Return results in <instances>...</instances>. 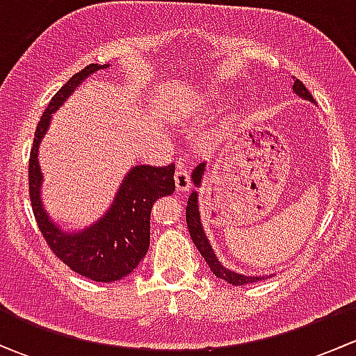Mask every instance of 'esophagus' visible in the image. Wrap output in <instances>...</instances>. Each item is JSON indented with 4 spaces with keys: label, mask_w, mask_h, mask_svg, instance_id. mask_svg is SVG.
I'll return each instance as SVG.
<instances>
[{
    "label": "esophagus",
    "mask_w": 356,
    "mask_h": 356,
    "mask_svg": "<svg viewBox=\"0 0 356 356\" xmlns=\"http://www.w3.org/2000/svg\"><path fill=\"white\" fill-rule=\"evenodd\" d=\"M174 179H175V188H177V191L181 193L189 191V188H191V177H189V172L186 170L184 165H179Z\"/></svg>",
    "instance_id": "34e87169"
}]
</instances>
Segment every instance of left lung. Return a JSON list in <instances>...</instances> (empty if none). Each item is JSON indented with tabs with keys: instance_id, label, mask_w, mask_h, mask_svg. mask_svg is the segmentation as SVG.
Instances as JSON below:
<instances>
[{
	"instance_id": "8db88e82",
	"label": "left lung",
	"mask_w": 356,
	"mask_h": 356,
	"mask_svg": "<svg viewBox=\"0 0 356 356\" xmlns=\"http://www.w3.org/2000/svg\"><path fill=\"white\" fill-rule=\"evenodd\" d=\"M293 91L296 92L300 98L315 103L314 96L310 95V91L305 88V84L300 81V79H296V81H294ZM203 174H204V163H200L198 167L193 170V175H191V179H193V182H195L196 188H200ZM186 222H188V229H189V234H191L193 243H195V246L198 248L201 257L204 258V261L208 264L210 270L213 272L218 279H224V281H227L229 284H232V286H245V284H250V282L260 281L261 279L260 275L257 277V275H245V274H239V272L229 270V268H225L224 265L218 261V258L215 257V251L211 250V245L208 243L207 234H204V231H203V225H201L200 208H198V193L196 191H193L191 195H189L188 207H186Z\"/></svg>"
}]
</instances>
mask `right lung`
Returning <instances> with one entry per match:
<instances>
[{
	"label": "right lung",
	"mask_w": 356,
	"mask_h": 356,
	"mask_svg": "<svg viewBox=\"0 0 356 356\" xmlns=\"http://www.w3.org/2000/svg\"><path fill=\"white\" fill-rule=\"evenodd\" d=\"M110 65L84 67L56 92L42 113L29 158V196L42 238L53 253L74 272L96 282H113L131 274L149 248V215L153 203L175 191V165H138L127 172L110 210L82 231L67 232L49 218L41 201L42 174L39 168V145L51 122V115L81 86L84 79Z\"/></svg>",
	"instance_id": "right-lung-1"
}]
</instances>
